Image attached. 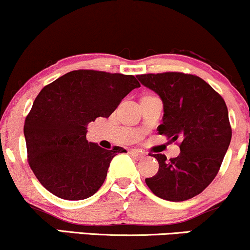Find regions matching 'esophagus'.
Wrapping results in <instances>:
<instances>
[{"label": "esophagus", "instance_id": "34e87169", "mask_svg": "<svg viewBox=\"0 0 250 250\" xmlns=\"http://www.w3.org/2000/svg\"><path fill=\"white\" fill-rule=\"evenodd\" d=\"M130 153L136 160H140L145 157V153H143L142 151H136V149H132V151H130Z\"/></svg>", "mask_w": 250, "mask_h": 250}]
</instances>
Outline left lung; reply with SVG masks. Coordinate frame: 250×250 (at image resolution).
<instances>
[{
  "instance_id": "8db88e82",
  "label": "left lung",
  "mask_w": 250,
  "mask_h": 250,
  "mask_svg": "<svg viewBox=\"0 0 250 250\" xmlns=\"http://www.w3.org/2000/svg\"><path fill=\"white\" fill-rule=\"evenodd\" d=\"M137 77L164 103L163 124L158 126V133L173 142L180 140L177 158L167 160L165 154H152L159 169L145 183L164 200L192 199L216 177L230 144L227 105L209 84L195 75L163 72Z\"/></svg>"
}]
</instances>
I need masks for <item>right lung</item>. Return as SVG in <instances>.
<instances>
[{
  "label": "right lung",
  "instance_id": "add662e5",
  "mask_svg": "<svg viewBox=\"0 0 250 250\" xmlns=\"http://www.w3.org/2000/svg\"><path fill=\"white\" fill-rule=\"evenodd\" d=\"M140 84L132 75L75 70L44 86L25 118L28 163L44 188L64 200H83L102 187L111 160L126 152L86 140L90 122L108 118Z\"/></svg>",
  "mask_w": 250,
  "mask_h": 250
}]
</instances>
